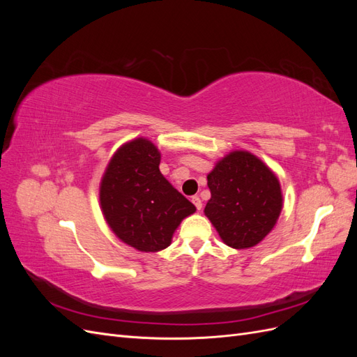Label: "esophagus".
Returning <instances> with one entry per match:
<instances>
[{"label": "esophagus", "mask_w": 357, "mask_h": 357, "mask_svg": "<svg viewBox=\"0 0 357 357\" xmlns=\"http://www.w3.org/2000/svg\"><path fill=\"white\" fill-rule=\"evenodd\" d=\"M192 202L195 204V207H197L198 210H201V208H202V201H201V198H199V197H192Z\"/></svg>", "instance_id": "esophagus-1"}]
</instances>
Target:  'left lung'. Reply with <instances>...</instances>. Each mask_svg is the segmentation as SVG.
Listing matches in <instances>:
<instances>
[{
    "mask_svg": "<svg viewBox=\"0 0 357 357\" xmlns=\"http://www.w3.org/2000/svg\"><path fill=\"white\" fill-rule=\"evenodd\" d=\"M207 180L211 198L204 213L223 243L232 248L261 243L283 207L274 172L255 155L238 150L219 160Z\"/></svg>",
    "mask_w": 357,
    "mask_h": 357,
    "instance_id": "left-lung-1",
    "label": "left lung"
}]
</instances>
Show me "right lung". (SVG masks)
Masks as SVG:
<instances>
[{"mask_svg": "<svg viewBox=\"0 0 357 357\" xmlns=\"http://www.w3.org/2000/svg\"><path fill=\"white\" fill-rule=\"evenodd\" d=\"M159 162L155 144L137 138L114 153L100 188L107 223L139 252L167 248L180 222L197 210L160 174Z\"/></svg>", "mask_w": 357, "mask_h": 357, "instance_id": "1", "label": "right lung"}]
</instances>
